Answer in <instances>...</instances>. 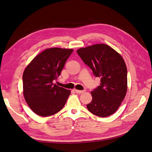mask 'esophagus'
I'll list each match as a JSON object with an SVG mask.
<instances>
[{"instance_id":"esophagus-1","label":"esophagus","mask_w":152,"mask_h":152,"mask_svg":"<svg viewBox=\"0 0 152 152\" xmlns=\"http://www.w3.org/2000/svg\"><path fill=\"white\" fill-rule=\"evenodd\" d=\"M75 92L77 93V94H82V93H83V92H84L85 91V90H75Z\"/></svg>"}]
</instances>
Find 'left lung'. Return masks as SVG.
<instances>
[{
  "label": "left lung",
  "instance_id": "obj_1",
  "mask_svg": "<svg viewBox=\"0 0 152 152\" xmlns=\"http://www.w3.org/2000/svg\"><path fill=\"white\" fill-rule=\"evenodd\" d=\"M83 62L92 69L100 85L92 92V101L88 110L100 117H108L117 110L127 90V69L123 58L110 46L95 44L77 51Z\"/></svg>",
  "mask_w": 152,
  "mask_h": 152
}]
</instances>
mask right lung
I'll list each match as a JSON object with an SVG mask.
<instances>
[{
    "label": "right lung",
    "mask_w": 152,
    "mask_h": 152,
    "mask_svg": "<svg viewBox=\"0 0 152 152\" xmlns=\"http://www.w3.org/2000/svg\"><path fill=\"white\" fill-rule=\"evenodd\" d=\"M73 49L48 48L36 56L23 74L24 98L32 110L42 117L61 110L70 90L57 86L53 81L60 76Z\"/></svg>",
    "instance_id": "obj_1"
}]
</instances>
